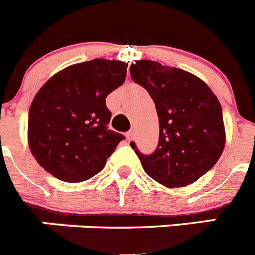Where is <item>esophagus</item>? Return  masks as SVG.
Listing matches in <instances>:
<instances>
[{"label": "esophagus", "instance_id": "1", "mask_svg": "<svg viewBox=\"0 0 255 255\" xmlns=\"http://www.w3.org/2000/svg\"><path fill=\"white\" fill-rule=\"evenodd\" d=\"M132 138H134V131H132V130H130V131L126 132V139H128V140L131 141Z\"/></svg>", "mask_w": 255, "mask_h": 255}]
</instances>
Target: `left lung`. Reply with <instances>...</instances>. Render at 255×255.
<instances>
[{"instance_id":"8db88e82","label":"left lung","mask_w":255,"mask_h":255,"mask_svg":"<svg viewBox=\"0 0 255 255\" xmlns=\"http://www.w3.org/2000/svg\"><path fill=\"white\" fill-rule=\"evenodd\" d=\"M130 76L149 93L159 121L158 145L152 154H143L130 143L144 171L168 188L197 181L217 163L225 148L217 97L193 74L157 61H136Z\"/></svg>"}]
</instances>
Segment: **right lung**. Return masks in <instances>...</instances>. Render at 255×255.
Returning a JSON list of instances; mask_svg holds the SVG:
<instances>
[{
  "instance_id": "right-lung-1",
  "label": "right lung",
  "mask_w": 255,
  "mask_h": 255,
  "mask_svg": "<svg viewBox=\"0 0 255 255\" xmlns=\"http://www.w3.org/2000/svg\"><path fill=\"white\" fill-rule=\"evenodd\" d=\"M128 64L87 61L52 76L31 102L29 148L38 163L58 180L82 182L103 170L125 139L108 129L106 98L124 84Z\"/></svg>"
}]
</instances>
